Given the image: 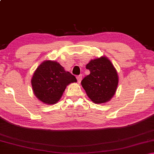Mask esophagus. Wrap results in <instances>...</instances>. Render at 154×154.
<instances>
[{"label": "esophagus", "instance_id": "34e87169", "mask_svg": "<svg viewBox=\"0 0 154 154\" xmlns=\"http://www.w3.org/2000/svg\"><path fill=\"white\" fill-rule=\"evenodd\" d=\"M77 79L78 83H80L81 82H82V75H78V76H77Z\"/></svg>", "mask_w": 154, "mask_h": 154}]
</instances>
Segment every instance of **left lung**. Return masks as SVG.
Masks as SVG:
<instances>
[{
    "mask_svg": "<svg viewBox=\"0 0 154 154\" xmlns=\"http://www.w3.org/2000/svg\"><path fill=\"white\" fill-rule=\"evenodd\" d=\"M85 68L90 75L83 78L82 85L87 96L96 104L106 103L111 100L118 88L119 77L116 68L106 56L91 60Z\"/></svg>",
    "mask_w": 154,
    "mask_h": 154,
    "instance_id": "1",
    "label": "left lung"
}]
</instances>
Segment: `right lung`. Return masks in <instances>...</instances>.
I'll list each match as a JSON object with an SVG mask.
<instances>
[{
	"label": "right lung",
	"instance_id": "right-lung-1",
	"mask_svg": "<svg viewBox=\"0 0 154 154\" xmlns=\"http://www.w3.org/2000/svg\"><path fill=\"white\" fill-rule=\"evenodd\" d=\"M74 82H77L74 75L58 62L48 60L36 68L31 79L34 94L46 105L58 103L67 85Z\"/></svg>",
	"mask_w": 154,
	"mask_h": 154
}]
</instances>
